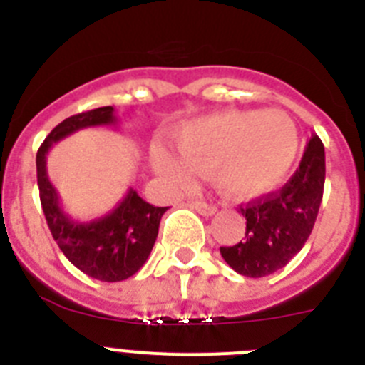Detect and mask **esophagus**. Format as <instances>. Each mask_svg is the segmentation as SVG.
Here are the masks:
<instances>
[{"label": "esophagus", "mask_w": 365, "mask_h": 365, "mask_svg": "<svg viewBox=\"0 0 365 365\" xmlns=\"http://www.w3.org/2000/svg\"><path fill=\"white\" fill-rule=\"evenodd\" d=\"M192 208H195V212H199L201 215H214L217 212V206L215 205H208V202H193Z\"/></svg>", "instance_id": "esophagus-1"}]
</instances>
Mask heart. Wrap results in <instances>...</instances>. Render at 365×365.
I'll use <instances>...</instances> for the list:
<instances>
[{
  "instance_id": "1",
  "label": "heart",
  "mask_w": 365,
  "mask_h": 365,
  "mask_svg": "<svg viewBox=\"0 0 365 365\" xmlns=\"http://www.w3.org/2000/svg\"><path fill=\"white\" fill-rule=\"evenodd\" d=\"M177 150L151 144V163L172 185L186 188L195 172L214 173L230 197L270 192L289 173L299 133L285 111H222L188 122L175 133Z\"/></svg>"
}]
</instances>
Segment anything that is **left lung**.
<instances>
[{"instance_id": "1", "label": "left lung", "mask_w": 365, "mask_h": 365, "mask_svg": "<svg viewBox=\"0 0 365 365\" xmlns=\"http://www.w3.org/2000/svg\"><path fill=\"white\" fill-rule=\"evenodd\" d=\"M325 182V150L318 135L309 140L299 168L279 192L241 206L245 237L221 247L222 259L241 276L265 278L303 248L320 210Z\"/></svg>"}]
</instances>
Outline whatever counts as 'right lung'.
Masks as SVG:
<instances>
[{
  "label": "right lung",
  "instance_id": "add662e5",
  "mask_svg": "<svg viewBox=\"0 0 365 365\" xmlns=\"http://www.w3.org/2000/svg\"><path fill=\"white\" fill-rule=\"evenodd\" d=\"M111 106L91 109L58 124L36 153L38 188L45 219L54 241L67 259L83 274L100 282H122L146 263L168 208L144 201L133 188L109 214L93 221H76L66 214L47 175V153L58 140L93 125H115Z\"/></svg>",
  "mask_w": 365,
  "mask_h": 365
}]
</instances>
